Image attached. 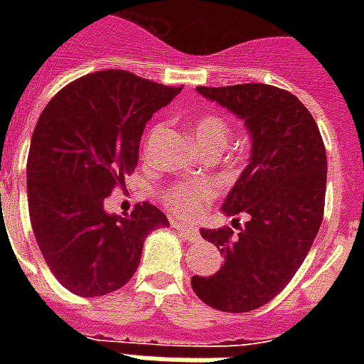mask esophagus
Listing matches in <instances>:
<instances>
[{"mask_svg": "<svg viewBox=\"0 0 364 364\" xmlns=\"http://www.w3.org/2000/svg\"><path fill=\"white\" fill-rule=\"evenodd\" d=\"M173 228L179 232V236L185 237V240H197L198 232L197 228H193V226H185V224H173Z\"/></svg>", "mask_w": 364, "mask_h": 364, "instance_id": "1", "label": "esophagus"}]
</instances>
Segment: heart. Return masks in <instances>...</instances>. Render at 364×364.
<instances>
[{
    "label": "heart",
    "mask_w": 364,
    "mask_h": 364,
    "mask_svg": "<svg viewBox=\"0 0 364 364\" xmlns=\"http://www.w3.org/2000/svg\"><path fill=\"white\" fill-rule=\"evenodd\" d=\"M193 136L200 150L216 148L222 151L228 146L230 127L226 124V120L216 114H205L195 122ZM216 197H218V187L213 181L175 183L164 191L167 208L181 216H195L203 210V206Z\"/></svg>",
    "instance_id": "heart-1"
}]
</instances>
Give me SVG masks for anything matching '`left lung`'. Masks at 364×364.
Returning <instances> with one entry per match:
<instances>
[{
  "label": "left lung",
  "mask_w": 364,
  "mask_h": 364,
  "mask_svg": "<svg viewBox=\"0 0 364 364\" xmlns=\"http://www.w3.org/2000/svg\"><path fill=\"white\" fill-rule=\"evenodd\" d=\"M197 91L244 119L252 156L222 205L226 216L245 214V228L200 230L224 265L210 277L195 274L191 287L216 310L250 312L289 284L312 247L326 205V146L290 91L265 83Z\"/></svg>",
  "instance_id": "obj_1"
}]
</instances>
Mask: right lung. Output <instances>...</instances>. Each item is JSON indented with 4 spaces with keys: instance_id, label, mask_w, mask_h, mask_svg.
Segmentation results:
<instances>
[{
    "instance_id": "right-lung-1",
    "label": "right lung",
    "mask_w": 364,
    "mask_h": 364,
    "mask_svg": "<svg viewBox=\"0 0 364 364\" xmlns=\"http://www.w3.org/2000/svg\"><path fill=\"white\" fill-rule=\"evenodd\" d=\"M181 90L105 70L60 90L38 117L27 159L31 224L46 265L77 296L124 287L146 236L169 226L150 203L117 216L105 198L134 171L146 122Z\"/></svg>"
}]
</instances>
